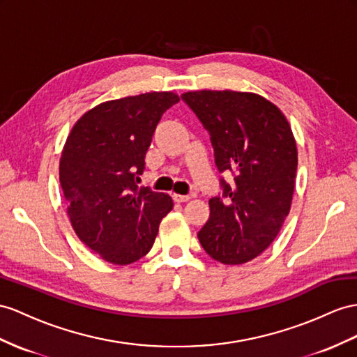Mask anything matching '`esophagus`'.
I'll return each mask as SVG.
<instances>
[{
    "label": "esophagus",
    "instance_id": "obj_1",
    "mask_svg": "<svg viewBox=\"0 0 357 357\" xmlns=\"http://www.w3.org/2000/svg\"><path fill=\"white\" fill-rule=\"evenodd\" d=\"M172 197L175 202H187V200H190V196H184V195H173Z\"/></svg>",
    "mask_w": 357,
    "mask_h": 357
}]
</instances>
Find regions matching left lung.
I'll use <instances>...</instances> for the list:
<instances>
[{
  "mask_svg": "<svg viewBox=\"0 0 357 357\" xmlns=\"http://www.w3.org/2000/svg\"><path fill=\"white\" fill-rule=\"evenodd\" d=\"M209 134L222 195L209 199V218L197 238L215 261L238 266L266 250L289 213L297 146L289 123L270 100L232 90L181 96Z\"/></svg>",
  "mask_w": 357,
  "mask_h": 357,
  "instance_id": "1",
  "label": "left lung"
}]
</instances>
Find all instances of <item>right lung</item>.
<instances>
[{"instance_id":"right-lung-1","label":"right lung","mask_w":357,"mask_h":357,"mask_svg":"<svg viewBox=\"0 0 357 357\" xmlns=\"http://www.w3.org/2000/svg\"><path fill=\"white\" fill-rule=\"evenodd\" d=\"M172 91L107 100L72 128L60 160V185L78 238L107 262L128 266L148 253L172 197L139 187L144 155Z\"/></svg>"}]
</instances>
